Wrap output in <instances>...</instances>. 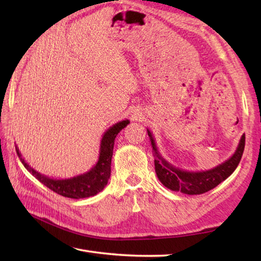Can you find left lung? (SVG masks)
<instances>
[{"mask_svg": "<svg viewBox=\"0 0 261 261\" xmlns=\"http://www.w3.org/2000/svg\"><path fill=\"white\" fill-rule=\"evenodd\" d=\"M147 134L149 139H151L153 153L155 156L154 166H155L158 178L167 189L171 190V191H179L185 194L205 193L218 187L224 179H227L235 171L238 163H240L245 146V135H243L235 153L228 160L210 170L188 171L179 169V168L168 162L166 159H163L160 152L158 151L152 132L148 129Z\"/></svg>", "mask_w": 261, "mask_h": 261, "instance_id": "8db88e82", "label": "left lung"}]
</instances>
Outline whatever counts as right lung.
<instances>
[{"label": "right lung", "mask_w": 261, "mask_h": 261, "mask_svg": "<svg viewBox=\"0 0 261 261\" xmlns=\"http://www.w3.org/2000/svg\"><path fill=\"white\" fill-rule=\"evenodd\" d=\"M129 120H124L121 122L115 123L109 129L105 132L101 139L100 151H99V159L98 162L95 163L93 168L86 173L73 176L70 178L57 179L51 178L48 176L39 173L31 167L23 158L19 149L16 146V152L20 158V161L24 167L32 174L39 182H41L43 185H46L48 189L51 191L60 194V196L72 198V199H81V198H88L95 196L96 193L101 192L103 188L107 185L108 179L110 177V163H112L113 149L115 138L122 129L129 124Z\"/></svg>", "instance_id": "right-lung-1"}]
</instances>
